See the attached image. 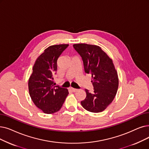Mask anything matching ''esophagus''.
I'll return each instance as SVG.
<instances>
[{
  "label": "esophagus",
  "mask_w": 149,
  "mask_h": 149,
  "mask_svg": "<svg viewBox=\"0 0 149 149\" xmlns=\"http://www.w3.org/2000/svg\"><path fill=\"white\" fill-rule=\"evenodd\" d=\"M70 90L71 91H72V92H76L77 91V89L72 88H70Z\"/></svg>",
  "instance_id": "34e87169"
}]
</instances>
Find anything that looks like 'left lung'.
Instances as JSON below:
<instances>
[{"label": "left lung", "mask_w": 149, "mask_h": 149, "mask_svg": "<svg viewBox=\"0 0 149 149\" xmlns=\"http://www.w3.org/2000/svg\"><path fill=\"white\" fill-rule=\"evenodd\" d=\"M73 46L82 58L85 72L91 75L94 91L85 89L86 98L81 102L87 111H104L113 102L117 93L119 79L113 60L98 46L75 44Z\"/></svg>", "instance_id": "left-lung-1"}]
</instances>
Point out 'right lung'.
<instances>
[{"instance_id":"obj_1","label":"right lung","mask_w":149,"mask_h":149,"mask_svg":"<svg viewBox=\"0 0 149 149\" xmlns=\"http://www.w3.org/2000/svg\"><path fill=\"white\" fill-rule=\"evenodd\" d=\"M69 44L48 47L38 57L29 79V91L35 105L46 114H52L61 109L69 93L66 88L54 86V75L57 60Z\"/></svg>"}]
</instances>
